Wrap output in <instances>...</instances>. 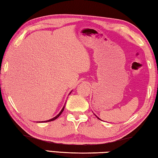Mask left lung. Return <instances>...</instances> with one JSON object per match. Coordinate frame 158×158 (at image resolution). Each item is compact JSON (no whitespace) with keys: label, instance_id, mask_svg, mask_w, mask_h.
I'll return each instance as SVG.
<instances>
[{"label":"left lung","instance_id":"8db88e82","mask_svg":"<svg viewBox=\"0 0 158 158\" xmlns=\"http://www.w3.org/2000/svg\"><path fill=\"white\" fill-rule=\"evenodd\" d=\"M98 117V116H97ZM99 119H100V118H99Z\"/></svg>","mask_w":158,"mask_h":158}]
</instances>
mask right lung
Masks as SVG:
<instances>
[{"label":"right lung","mask_w":158,"mask_h":158,"mask_svg":"<svg viewBox=\"0 0 158 158\" xmlns=\"http://www.w3.org/2000/svg\"><path fill=\"white\" fill-rule=\"evenodd\" d=\"M64 109H65V106H63V109H62V110H61V111H60V113H59V114H58L57 115V116H55L54 118H52V119H50V120H48V121H42V123H44V122H49V121H54V120H55V119H56V118H58V117H59V116H60V115L61 114H62V112L63 111V110H64Z\"/></svg>","instance_id":"add662e5"}]
</instances>
